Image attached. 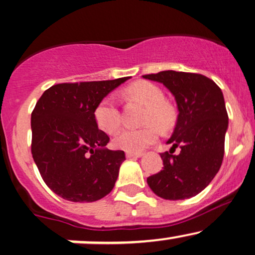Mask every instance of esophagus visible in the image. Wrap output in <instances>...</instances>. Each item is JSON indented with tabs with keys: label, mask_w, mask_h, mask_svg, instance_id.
Returning <instances> with one entry per match:
<instances>
[{
	"label": "esophagus",
	"mask_w": 255,
	"mask_h": 255,
	"mask_svg": "<svg viewBox=\"0 0 255 255\" xmlns=\"http://www.w3.org/2000/svg\"><path fill=\"white\" fill-rule=\"evenodd\" d=\"M143 156V152H127V158H140Z\"/></svg>",
	"instance_id": "34e87169"
}]
</instances>
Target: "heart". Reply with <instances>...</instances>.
I'll use <instances>...</instances> for the list:
<instances>
[{"mask_svg": "<svg viewBox=\"0 0 255 255\" xmlns=\"http://www.w3.org/2000/svg\"><path fill=\"white\" fill-rule=\"evenodd\" d=\"M131 99L139 102L146 107L144 112V123L141 128H123L114 138V145L128 152H139L153 144L158 139V128H168L174 122V111L165 102L164 92L151 82H137L127 89ZM97 127L105 133H114L121 125V112L114 96H107L97 104L94 111Z\"/></svg>", "mask_w": 255, "mask_h": 255, "instance_id": "1", "label": "heart"}]
</instances>
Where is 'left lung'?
Listing matches in <instances>:
<instances>
[{
	"mask_svg": "<svg viewBox=\"0 0 255 255\" xmlns=\"http://www.w3.org/2000/svg\"><path fill=\"white\" fill-rule=\"evenodd\" d=\"M163 83L174 96L178 107L176 128L160 153L164 167L147 178L158 197L181 200L197 196L212 181L223 163L229 116L221 89L200 74L166 70L144 75ZM179 146L181 152L173 155Z\"/></svg>",
	"mask_w": 255,
	"mask_h": 255,
	"instance_id": "1",
	"label": "left lung"
}]
</instances>
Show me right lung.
Listing matches in <instances>:
<instances>
[{
    "label": "right lung",
    "mask_w": 255,
    "mask_h": 255,
    "mask_svg": "<svg viewBox=\"0 0 255 255\" xmlns=\"http://www.w3.org/2000/svg\"><path fill=\"white\" fill-rule=\"evenodd\" d=\"M130 77L52 85L31 114V153L52 192L75 203H91L112 191L124 151L105 147L94 111L99 102Z\"/></svg>",
    "instance_id": "add662e5"
}]
</instances>
